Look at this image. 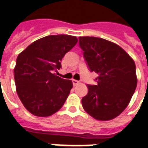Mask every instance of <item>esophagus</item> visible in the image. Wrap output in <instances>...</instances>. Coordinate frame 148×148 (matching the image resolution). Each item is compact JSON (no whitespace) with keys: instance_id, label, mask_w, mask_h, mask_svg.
Returning a JSON list of instances; mask_svg holds the SVG:
<instances>
[{"instance_id":"1","label":"esophagus","mask_w":148,"mask_h":148,"mask_svg":"<svg viewBox=\"0 0 148 148\" xmlns=\"http://www.w3.org/2000/svg\"><path fill=\"white\" fill-rule=\"evenodd\" d=\"M79 83V81H77V80H75V79H73V84L74 86H75V85H78Z\"/></svg>"}]
</instances>
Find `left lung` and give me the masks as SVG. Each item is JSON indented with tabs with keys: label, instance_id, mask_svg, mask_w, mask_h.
<instances>
[{
	"label": "left lung",
	"instance_id": "obj_1",
	"mask_svg": "<svg viewBox=\"0 0 148 148\" xmlns=\"http://www.w3.org/2000/svg\"><path fill=\"white\" fill-rule=\"evenodd\" d=\"M79 39L90 71L98 74L97 85H87L88 92L82 99L83 108L97 120L114 119L129 105L137 86L135 62L111 41L89 36Z\"/></svg>",
	"mask_w": 148,
	"mask_h": 148
}]
</instances>
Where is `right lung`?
<instances>
[{"label":"right lung","mask_w":148,"mask_h":148,"mask_svg":"<svg viewBox=\"0 0 148 148\" xmlns=\"http://www.w3.org/2000/svg\"><path fill=\"white\" fill-rule=\"evenodd\" d=\"M78 42L75 36L48 35L29 45L18 55L14 68L16 89L29 113L46 117L59 110L73 85L57 76L61 60Z\"/></svg>","instance_id":"right-lung-1"}]
</instances>
